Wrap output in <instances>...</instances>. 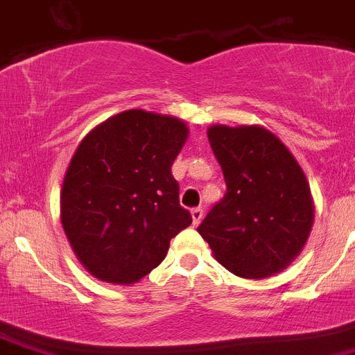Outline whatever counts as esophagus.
I'll return each instance as SVG.
<instances>
[{"label": "esophagus", "instance_id": "esophagus-1", "mask_svg": "<svg viewBox=\"0 0 355 355\" xmlns=\"http://www.w3.org/2000/svg\"><path fill=\"white\" fill-rule=\"evenodd\" d=\"M191 215H192V222H194V225H199L202 220V215H205V209H202L201 206H198V208L191 209Z\"/></svg>", "mask_w": 355, "mask_h": 355}]
</instances>
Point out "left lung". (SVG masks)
<instances>
[{"mask_svg": "<svg viewBox=\"0 0 355 355\" xmlns=\"http://www.w3.org/2000/svg\"><path fill=\"white\" fill-rule=\"evenodd\" d=\"M208 140L227 192L198 232L236 276L263 279L279 274L304 250L314 222L300 164L263 126L213 125Z\"/></svg>", "mask_w": 355, "mask_h": 355, "instance_id": "obj_1", "label": "left lung"}]
</instances>
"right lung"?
<instances>
[{"mask_svg":"<svg viewBox=\"0 0 355 355\" xmlns=\"http://www.w3.org/2000/svg\"><path fill=\"white\" fill-rule=\"evenodd\" d=\"M187 135L180 119L132 109L81 140L62 184L60 220L92 276L137 283L164 260L171 237L191 225L171 175Z\"/></svg>","mask_w":355,"mask_h":355,"instance_id":"add662e5","label":"right lung"}]
</instances>
